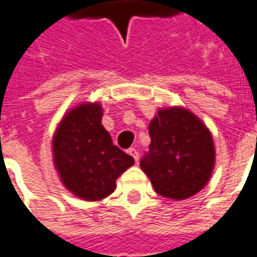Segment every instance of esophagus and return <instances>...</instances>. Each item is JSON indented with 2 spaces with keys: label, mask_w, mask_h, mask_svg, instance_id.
Returning <instances> with one entry per match:
<instances>
[{
  "label": "esophagus",
  "mask_w": 257,
  "mask_h": 257,
  "mask_svg": "<svg viewBox=\"0 0 257 257\" xmlns=\"http://www.w3.org/2000/svg\"><path fill=\"white\" fill-rule=\"evenodd\" d=\"M128 153H129V154H131V156L134 157L135 161L138 162V160H139V153H138V150H136V149H134V147H132V149H129Z\"/></svg>",
  "instance_id": "esophagus-1"
}]
</instances>
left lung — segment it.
I'll return each mask as SVG.
<instances>
[{
    "label": "left lung",
    "mask_w": 257,
    "mask_h": 257,
    "mask_svg": "<svg viewBox=\"0 0 257 257\" xmlns=\"http://www.w3.org/2000/svg\"><path fill=\"white\" fill-rule=\"evenodd\" d=\"M150 147L140 160L157 193L189 198L204 189L215 165L210 132L186 108L160 110L149 126Z\"/></svg>",
    "instance_id": "left-lung-1"
}]
</instances>
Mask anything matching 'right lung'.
<instances>
[{
  "instance_id": "add662e5",
  "label": "right lung",
  "mask_w": 257,
  "mask_h": 257,
  "mask_svg": "<svg viewBox=\"0 0 257 257\" xmlns=\"http://www.w3.org/2000/svg\"><path fill=\"white\" fill-rule=\"evenodd\" d=\"M101 106L81 104L67 112L53 138V158L62 182L86 201H99L115 190V180L134 158L112 145L101 125Z\"/></svg>"
}]
</instances>
